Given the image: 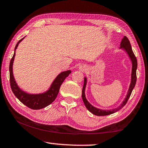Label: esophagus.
I'll return each mask as SVG.
<instances>
[{
  "instance_id": "esophagus-1",
  "label": "esophagus",
  "mask_w": 148,
  "mask_h": 148,
  "mask_svg": "<svg viewBox=\"0 0 148 148\" xmlns=\"http://www.w3.org/2000/svg\"><path fill=\"white\" fill-rule=\"evenodd\" d=\"M79 69H81L82 71H86V69L84 68V67H83V66H80V68H79Z\"/></svg>"
}]
</instances>
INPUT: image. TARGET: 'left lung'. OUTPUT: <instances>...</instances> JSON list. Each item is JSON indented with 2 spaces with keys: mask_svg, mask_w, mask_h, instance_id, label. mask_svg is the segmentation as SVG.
Wrapping results in <instances>:
<instances>
[{
  "mask_svg": "<svg viewBox=\"0 0 148 148\" xmlns=\"http://www.w3.org/2000/svg\"><path fill=\"white\" fill-rule=\"evenodd\" d=\"M121 46H120V48H123L124 50L126 51V52L128 54L129 56L130 59H131L132 61V73H131V84H130L129 89L128 90V92H127V95L124 101L122 102V104L120 105L119 107H117V108H114L113 110H101L99 108H97L94 106H92V105L89 103V102L87 101V100L86 98V95H85V89H86V86L87 84V78L86 77H84V87L83 89H82V99H83V101L84 102V104L86 107L89 110L90 112H91L92 114L96 115V116H108V115H110L112 114H114L117 111H118L120 109H121L123 107L126 103L128 101L130 96H131V92L133 90L134 87L136 85V69H137V59L135 57L134 54L132 51L131 45L129 39L127 38V36H124L123 38L122 39L121 42Z\"/></svg>",
  "mask_w": 148,
  "mask_h": 148,
  "instance_id": "left-lung-1",
  "label": "left lung"
}]
</instances>
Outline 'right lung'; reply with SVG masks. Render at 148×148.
I'll list each match as a JSON object with an SVG mask.
<instances>
[{"mask_svg":"<svg viewBox=\"0 0 148 148\" xmlns=\"http://www.w3.org/2000/svg\"><path fill=\"white\" fill-rule=\"evenodd\" d=\"M24 38L20 40L17 42L16 47H15V51L18 46L19 44ZM16 53H14V56L11 59L10 62V86L12 92H14L17 99L19 100L20 102H21L23 104L25 105L29 108L32 110H39L44 108L51 104L55 100H56L57 95L59 93L60 87H61L62 82L67 76L71 73V71H66L64 72H62L58 76L56 77V78L54 79V81L52 83L51 87L47 91L41 94H29L24 92L23 91L19 88L17 86L16 81H15L13 71H12V66H13V62Z\"/></svg>","mask_w":148,"mask_h":148,"instance_id":"obj_1","label":"right lung"}]
</instances>
